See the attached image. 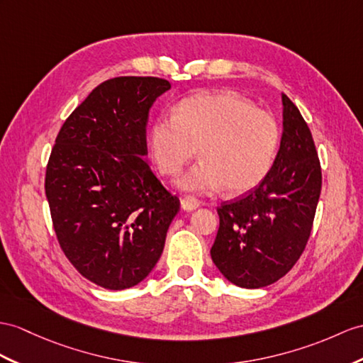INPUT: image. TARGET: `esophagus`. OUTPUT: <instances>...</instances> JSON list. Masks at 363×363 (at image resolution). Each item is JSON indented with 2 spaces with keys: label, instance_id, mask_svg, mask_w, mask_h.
Returning a JSON list of instances; mask_svg holds the SVG:
<instances>
[{
  "label": "esophagus",
  "instance_id": "esophagus-1",
  "mask_svg": "<svg viewBox=\"0 0 363 363\" xmlns=\"http://www.w3.org/2000/svg\"><path fill=\"white\" fill-rule=\"evenodd\" d=\"M200 206V200L194 196H184L182 199V208L184 211H194Z\"/></svg>",
  "mask_w": 363,
  "mask_h": 363
}]
</instances>
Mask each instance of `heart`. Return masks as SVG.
<instances>
[{"mask_svg": "<svg viewBox=\"0 0 363 363\" xmlns=\"http://www.w3.org/2000/svg\"><path fill=\"white\" fill-rule=\"evenodd\" d=\"M279 126L267 111L229 91L188 96L174 115L149 130V154L164 177L179 174L197 152L201 160L179 179L184 191L229 194L254 189L268 175L279 146Z\"/></svg>", "mask_w": 363, "mask_h": 363, "instance_id": "b5f03b06", "label": "heart"}]
</instances>
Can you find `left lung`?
Returning <instances> with one entry per match:
<instances>
[{"label": "left lung", "mask_w": 363, "mask_h": 363, "mask_svg": "<svg viewBox=\"0 0 363 363\" xmlns=\"http://www.w3.org/2000/svg\"><path fill=\"white\" fill-rule=\"evenodd\" d=\"M284 134L268 175L250 192L217 208L211 257L242 288H262L291 271L305 251L322 189L320 160L302 113L288 96Z\"/></svg>", "instance_id": "8db88e82"}]
</instances>
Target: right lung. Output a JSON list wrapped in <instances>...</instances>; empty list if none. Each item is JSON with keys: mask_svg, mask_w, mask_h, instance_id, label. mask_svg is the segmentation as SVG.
I'll return each mask as SVG.
<instances>
[{"mask_svg": "<svg viewBox=\"0 0 363 363\" xmlns=\"http://www.w3.org/2000/svg\"><path fill=\"white\" fill-rule=\"evenodd\" d=\"M167 89L157 77L106 79L52 147L44 189L58 243L84 279L106 289L130 288L152 271L180 209L145 162L149 111Z\"/></svg>", "mask_w": 363, "mask_h": 363, "instance_id": "add662e5", "label": "right lung"}]
</instances>
